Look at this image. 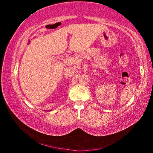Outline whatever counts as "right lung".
<instances>
[{"instance_id":"add662e5","label":"right lung","mask_w":153,"mask_h":153,"mask_svg":"<svg viewBox=\"0 0 153 153\" xmlns=\"http://www.w3.org/2000/svg\"><path fill=\"white\" fill-rule=\"evenodd\" d=\"M50 111H51V110H50Z\"/></svg>"}]
</instances>
